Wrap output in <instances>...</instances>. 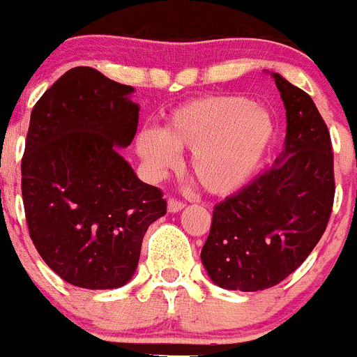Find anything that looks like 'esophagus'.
<instances>
[{
	"instance_id": "esophagus-1",
	"label": "esophagus",
	"mask_w": 357,
	"mask_h": 357,
	"mask_svg": "<svg viewBox=\"0 0 357 357\" xmlns=\"http://www.w3.org/2000/svg\"><path fill=\"white\" fill-rule=\"evenodd\" d=\"M183 207H185V204L178 199H169L167 202V211L172 212V214H174V212H179Z\"/></svg>"
}]
</instances>
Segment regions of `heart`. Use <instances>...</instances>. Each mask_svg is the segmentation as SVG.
<instances>
[{
    "mask_svg": "<svg viewBox=\"0 0 357 357\" xmlns=\"http://www.w3.org/2000/svg\"><path fill=\"white\" fill-rule=\"evenodd\" d=\"M276 122L266 109L236 95L207 96L172 112L167 124L138 136V153L153 174L192 152L190 169L205 192L229 195L255 178L276 143Z\"/></svg>",
    "mask_w": 357,
    "mask_h": 357,
    "instance_id": "b5f03b06",
    "label": "heart"
}]
</instances>
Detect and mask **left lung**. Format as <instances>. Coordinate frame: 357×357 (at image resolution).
I'll use <instances>...</instances> for the list:
<instances>
[{
	"label": "left lung",
	"mask_w": 357,
	"mask_h": 357,
	"mask_svg": "<svg viewBox=\"0 0 357 357\" xmlns=\"http://www.w3.org/2000/svg\"><path fill=\"white\" fill-rule=\"evenodd\" d=\"M287 110L285 149L275 164L218 204L202 264L218 287L257 291L278 285L307 259L333 207L328 128L305 91L271 74Z\"/></svg>",
	"instance_id": "left-lung-1"
}]
</instances>
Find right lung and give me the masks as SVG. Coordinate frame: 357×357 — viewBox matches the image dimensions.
I'll use <instances>...</instances> for the list:
<instances>
[{
    "label": "right lung",
    "mask_w": 357,
    "mask_h": 357,
    "mask_svg": "<svg viewBox=\"0 0 357 357\" xmlns=\"http://www.w3.org/2000/svg\"><path fill=\"white\" fill-rule=\"evenodd\" d=\"M132 86L91 67L66 72L34 105L22 157L29 235L62 280L89 290L132 278L146 229L167 202L135 174L139 107Z\"/></svg>",
    "instance_id": "1"
}]
</instances>
